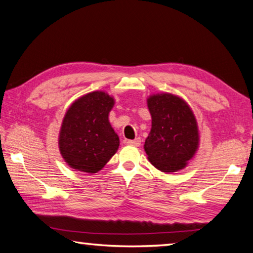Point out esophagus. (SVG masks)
<instances>
[{
    "instance_id": "obj_1",
    "label": "esophagus",
    "mask_w": 253,
    "mask_h": 253,
    "mask_svg": "<svg viewBox=\"0 0 253 253\" xmlns=\"http://www.w3.org/2000/svg\"><path fill=\"white\" fill-rule=\"evenodd\" d=\"M127 144L130 146H139L140 145V138H136V139H130L127 140Z\"/></svg>"
}]
</instances>
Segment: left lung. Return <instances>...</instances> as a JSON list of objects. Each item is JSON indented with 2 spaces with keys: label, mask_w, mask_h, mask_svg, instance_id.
<instances>
[{
  "label": "left lung",
  "mask_w": 253,
  "mask_h": 253,
  "mask_svg": "<svg viewBox=\"0 0 253 253\" xmlns=\"http://www.w3.org/2000/svg\"><path fill=\"white\" fill-rule=\"evenodd\" d=\"M151 130L145 141L149 162L164 172L182 169L198 148V127L195 115L181 98L157 94L147 100Z\"/></svg>",
  "instance_id": "1"
}]
</instances>
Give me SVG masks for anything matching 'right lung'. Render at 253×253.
<instances>
[{
    "label": "right lung",
    "mask_w": 253,
    "mask_h": 253,
    "mask_svg": "<svg viewBox=\"0 0 253 253\" xmlns=\"http://www.w3.org/2000/svg\"><path fill=\"white\" fill-rule=\"evenodd\" d=\"M114 99L93 91L75 100L63 119L59 150L65 162L80 171L95 173L108 163L119 138L108 122Z\"/></svg>",
    "instance_id": "right-lung-1"
}]
</instances>
